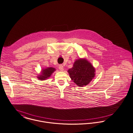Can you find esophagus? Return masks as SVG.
<instances>
[{"instance_id": "obj_1", "label": "esophagus", "mask_w": 133, "mask_h": 133, "mask_svg": "<svg viewBox=\"0 0 133 133\" xmlns=\"http://www.w3.org/2000/svg\"><path fill=\"white\" fill-rule=\"evenodd\" d=\"M58 68H59V70L61 71H63V65H62V64H60L59 65V67H58Z\"/></svg>"}]
</instances>
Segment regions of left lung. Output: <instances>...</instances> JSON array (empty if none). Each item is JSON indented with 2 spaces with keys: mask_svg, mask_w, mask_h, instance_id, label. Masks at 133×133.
<instances>
[{
  "mask_svg": "<svg viewBox=\"0 0 133 133\" xmlns=\"http://www.w3.org/2000/svg\"><path fill=\"white\" fill-rule=\"evenodd\" d=\"M70 77L77 85L83 87L88 84L94 78L96 69L86 58H79L74 62L72 68L68 70Z\"/></svg>",
  "mask_w": 133,
  "mask_h": 133,
  "instance_id": "left-lung-1",
  "label": "left lung"
}]
</instances>
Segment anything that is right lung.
Segmentation results:
<instances>
[{"label": "right lung", "mask_w": 133, "mask_h": 133, "mask_svg": "<svg viewBox=\"0 0 133 133\" xmlns=\"http://www.w3.org/2000/svg\"><path fill=\"white\" fill-rule=\"evenodd\" d=\"M56 71V69L54 68L48 67L46 68H44L42 69L41 73L38 74V76H36L37 78L41 81L46 80L48 79L51 77L52 74Z\"/></svg>", "instance_id": "1"}]
</instances>
